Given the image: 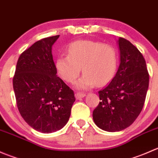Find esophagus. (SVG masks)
<instances>
[{"label": "esophagus", "instance_id": "esophagus-1", "mask_svg": "<svg viewBox=\"0 0 158 158\" xmlns=\"http://www.w3.org/2000/svg\"><path fill=\"white\" fill-rule=\"evenodd\" d=\"M85 96V94L80 93V92H77V93L75 94V97H76V99H80V98H84Z\"/></svg>", "mask_w": 158, "mask_h": 158}]
</instances>
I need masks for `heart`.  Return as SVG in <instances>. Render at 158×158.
<instances>
[{
	"label": "heart",
	"instance_id": "b5f03b06",
	"mask_svg": "<svg viewBox=\"0 0 158 158\" xmlns=\"http://www.w3.org/2000/svg\"><path fill=\"white\" fill-rule=\"evenodd\" d=\"M68 55H61L56 60L59 76L67 82H73L82 68V77L76 82L78 89H89L106 85L115 74L118 52L109 44L91 40H78L69 44Z\"/></svg>",
	"mask_w": 158,
	"mask_h": 158
}]
</instances>
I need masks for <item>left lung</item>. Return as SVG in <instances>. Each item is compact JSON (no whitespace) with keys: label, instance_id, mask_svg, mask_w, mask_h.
<instances>
[{"label":"left lung","instance_id":"obj_1","mask_svg":"<svg viewBox=\"0 0 158 158\" xmlns=\"http://www.w3.org/2000/svg\"><path fill=\"white\" fill-rule=\"evenodd\" d=\"M120 64L111 82L98 92L100 102L92 118L99 128L120 131L130 126L144 106L149 85V74L144 56L124 38L117 41Z\"/></svg>","mask_w":158,"mask_h":158}]
</instances>
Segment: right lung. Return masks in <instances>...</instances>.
Wrapping results in <instances>:
<instances>
[{
	"instance_id": "add662e5",
	"label": "right lung",
	"mask_w": 158,
	"mask_h": 158,
	"mask_svg": "<svg viewBox=\"0 0 158 158\" xmlns=\"http://www.w3.org/2000/svg\"><path fill=\"white\" fill-rule=\"evenodd\" d=\"M60 35L33 44L20 56L13 78L17 108L34 130L52 133L67 124L74 92L56 75L52 47Z\"/></svg>"
}]
</instances>
